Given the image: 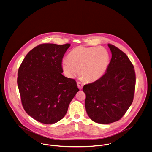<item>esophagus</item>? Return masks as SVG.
I'll return each instance as SVG.
<instances>
[{"label": "esophagus", "instance_id": "1", "mask_svg": "<svg viewBox=\"0 0 152 152\" xmlns=\"http://www.w3.org/2000/svg\"><path fill=\"white\" fill-rule=\"evenodd\" d=\"M77 87H78V88L79 89H82V88H83V83L80 82H77Z\"/></svg>", "mask_w": 152, "mask_h": 152}]
</instances>
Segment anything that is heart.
<instances>
[{"label":"heart","instance_id":"obj_1","mask_svg":"<svg viewBox=\"0 0 152 152\" xmlns=\"http://www.w3.org/2000/svg\"><path fill=\"white\" fill-rule=\"evenodd\" d=\"M69 59L62 61V69L69 77H74L80 70V76L87 82L101 79L107 72L110 57L101 47L79 46L69 54Z\"/></svg>","mask_w":152,"mask_h":152}]
</instances>
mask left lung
<instances>
[{"label":"left lung","instance_id":"1","mask_svg":"<svg viewBox=\"0 0 152 152\" xmlns=\"http://www.w3.org/2000/svg\"><path fill=\"white\" fill-rule=\"evenodd\" d=\"M108 45L112 58L106 73L83 88L88 116L94 122L103 124L123 117L133 102L136 86L135 70L127 56L115 46Z\"/></svg>","mask_w":152,"mask_h":152}]
</instances>
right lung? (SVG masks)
I'll use <instances>...</instances> for the list:
<instances>
[{
  "mask_svg": "<svg viewBox=\"0 0 152 152\" xmlns=\"http://www.w3.org/2000/svg\"><path fill=\"white\" fill-rule=\"evenodd\" d=\"M70 46L39 44L26 54L19 68L17 83L23 108L41 123L61 120L79 91L75 79L62 75L63 57Z\"/></svg>",
  "mask_w": 152,
  "mask_h": 152,
  "instance_id": "add662e5",
  "label": "right lung"
}]
</instances>
